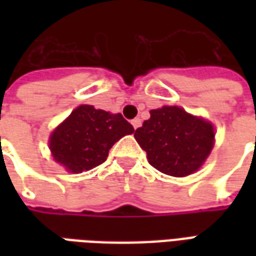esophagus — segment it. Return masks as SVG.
I'll return each instance as SVG.
<instances>
[{"mask_svg":"<svg viewBox=\"0 0 256 256\" xmlns=\"http://www.w3.org/2000/svg\"><path fill=\"white\" fill-rule=\"evenodd\" d=\"M132 124H133L134 128H138L140 126H141V119H140V118H136V119L132 120Z\"/></svg>","mask_w":256,"mask_h":256,"instance_id":"obj_1","label":"esophagus"}]
</instances>
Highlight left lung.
I'll return each mask as SVG.
<instances>
[{
  "mask_svg": "<svg viewBox=\"0 0 256 256\" xmlns=\"http://www.w3.org/2000/svg\"><path fill=\"white\" fill-rule=\"evenodd\" d=\"M134 133L150 166L172 177H186L202 166L214 146V128L178 106L152 110Z\"/></svg>",
  "mask_w": 256,
  "mask_h": 256,
  "instance_id": "8db88e82",
  "label": "left lung"
}]
</instances>
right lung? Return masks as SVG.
<instances>
[{
  "label": "right lung",
  "instance_id": "add662e5",
  "mask_svg": "<svg viewBox=\"0 0 256 256\" xmlns=\"http://www.w3.org/2000/svg\"><path fill=\"white\" fill-rule=\"evenodd\" d=\"M134 128L120 114L80 106L50 136L54 160L71 172H82L106 160L112 145Z\"/></svg>",
  "mask_w": 256,
  "mask_h": 256
}]
</instances>
